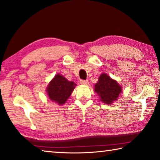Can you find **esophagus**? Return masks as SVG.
<instances>
[{
	"instance_id": "esophagus-1",
	"label": "esophagus",
	"mask_w": 160,
	"mask_h": 160,
	"mask_svg": "<svg viewBox=\"0 0 160 160\" xmlns=\"http://www.w3.org/2000/svg\"><path fill=\"white\" fill-rule=\"evenodd\" d=\"M80 84L81 85H88L89 84V81L88 80H80Z\"/></svg>"
}]
</instances>
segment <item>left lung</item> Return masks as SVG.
Returning <instances> with one entry per match:
<instances>
[{
    "mask_svg": "<svg viewBox=\"0 0 160 160\" xmlns=\"http://www.w3.org/2000/svg\"><path fill=\"white\" fill-rule=\"evenodd\" d=\"M122 89L117 81L112 80L106 73L101 74L94 85V92L99 97L101 101L106 104L115 102L121 94Z\"/></svg>",
    "mask_w": 160,
    "mask_h": 160,
    "instance_id": "left-lung-1",
    "label": "left lung"
}]
</instances>
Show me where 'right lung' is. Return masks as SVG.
Here are the masks:
<instances>
[{
	"mask_svg": "<svg viewBox=\"0 0 160 160\" xmlns=\"http://www.w3.org/2000/svg\"><path fill=\"white\" fill-rule=\"evenodd\" d=\"M76 84L70 82L60 74L54 76L47 87L48 95L50 99L59 104H64L75 89Z\"/></svg>",
	"mask_w": 160,
	"mask_h": 160,
	"instance_id": "add662e5",
	"label": "right lung"
}]
</instances>
